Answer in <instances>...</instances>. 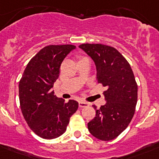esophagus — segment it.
<instances>
[{"label":"esophagus","mask_w":159,"mask_h":159,"mask_svg":"<svg viewBox=\"0 0 159 159\" xmlns=\"http://www.w3.org/2000/svg\"><path fill=\"white\" fill-rule=\"evenodd\" d=\"M89 106V103L87 102H84V101H80L79 102V106L80 108H83V107H87Z\"/></svg>","instance_id":"1"}]
</instances>
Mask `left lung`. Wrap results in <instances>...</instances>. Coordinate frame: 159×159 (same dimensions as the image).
Instances as JSON below:
<instances>
[{"mask_svg":"<svg viewBox=\"0 0 159 159\" xmlns=\"http://www.w3.org/2000/svg\"><path fill=\"white\" fill-rule=\"evenodd\" d=\"M94 61L98 83L106 86L103 92L106 103L96 110L88 123L94 137L110 141L120 135L130 123L138 99V86L132 68L116 48L103 44L83 43L79 46Z\"/></svg>","mask_w":159,"mask_h":159,"instance_id":"8db88e82","label":"left lung"}]
</instances>
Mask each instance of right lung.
<instances>
[{
	"instance_id": "right-lung-1",
	"label": "right lung",
	"mask_w": 159,
	"mask_h": 159,
	"mask_svg": "<svg viewBox=\"0 0 159 159\" xmlns=\"http://www.w3.org/2000/svg\"><path fill=\"white\" fill-rule=\"evenodd\" d=\"M76 47L70 44L43 47L30 60L19 83L21 112L31 130L45 139L63 135L79 103L57 97L52 90L65 57Z\"/></svg>"
}]
</instances>
